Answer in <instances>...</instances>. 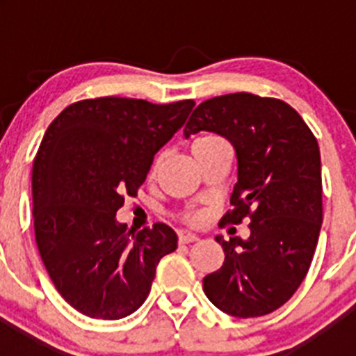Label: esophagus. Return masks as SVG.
<instances>
[{
  "label": "esophagus",
  "instance_id": "34e87169",
  "mask_svg": "<svg viewBox=\"0 0 356 356\" xmlns=\"http://www.w3.org/2000/svg\"><path fill=\"white\" fill-rule=\"evenodd\" d=\"M178 241H180V244H191V242H196L200 241V238H197V235L194 234H180Z\"/></svg>",
  "mask_w": 356,
  "mask_h": 356
}]
</instances>
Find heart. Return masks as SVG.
I'll use <instances>...</instances> for the list:
<instances>
[{"label": "heart", "instance_id": "1", "mask_svg": "<svg viewBox=\"0 0 356 356\" xmlns=\"http://www.w3.org/2000/svg\"><path fill=\"white\" fill-rule=\"evenodd\" d=\"M213 140H219V137H216V135H205V137H201V139H197L196 143L193 144V147H196V146H201V144H209V143H213ZM156 168V162H155V165H153V169ZM184 221H187V222H197L200 221V216H197V213H193V212H188V213H185L184 216Z\"/></svg>", "mask_w": 356, "mask_h": 356}]
</instances>
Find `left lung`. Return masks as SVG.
I'll use <instances>...</instances> for the list:
<instances>
[{
	"label": "left lung",
	"mask_w": 356,
	"mask_h": 356,
	"mask_svg": "<svg viewBox=\"0 0 356 356\" xmlns=\"http://www.w3.org/2000/svg\"><path fill=\"white\" fill-rule=\"evenodd\" d=\"M201 130L226 137L237 153L232 209L219 226L251 219L248 241L217 235L225 264L203 278V291L229 316H266L291 300L312 264L323 225L319 144L291 105L250 92L197 105L184 135Z\"/></svg>",
	"instance_id": "1"
}]
</instances>
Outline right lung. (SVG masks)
Returning <instances> with one entry per match:
<instances>
[{"label":"right lung","instance_id":"add662e5","mask_svg":"<svg viewBox=\"0 0 356 356\" xmlns=\"http://www.w3.org/2000/svg\"><path fill=\"white\" fill-rule=\"evenodd\" d=\"M193 106V99H81L44 134L31 171L37 248L56 291L83 316H130L146 301L160 259L176 250L168 225L131 234L115 212L137 196L155 153Z\"/></svg>","mask_w":356,"mask_h":356}]
</instances>
